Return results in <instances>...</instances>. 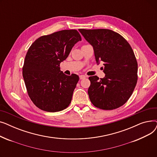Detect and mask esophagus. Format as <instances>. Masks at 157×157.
<instances>
[{
    "instance_id": "esophagus-1",
    "label": "esophagus",
    "mask_w": 157,
    "mask_h": 157,
    "mask_svg": "<svg viewBox=\"0 0 157 157\" xmlns=\"http://www.w3.org/2000/svg\"><path fill=\"white\" fill-rule=\"evenodd\" d=\"M79 78H80V79H83L86 78V76H85V75H80L79 76Z\"/></svg>"
}]
</instances>
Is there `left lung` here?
<instances>
[{"instance_id":"8db88e82","label":"left lung","mask_w":157,"mask_h":157,"mask_svg":"<svg viewBox=\"0 0 157 157\" xmlns=\"http://www.w3.org/2000/svg\"><path fill=\"white\" fill-rule=\"evenodd\" d=\"M91 44L97 63L104 62L105 77H89L88 94L96 108L113 110L129 99L137 81V62L127 40L109 29H79Z\"/></svg>"}]
</instances>
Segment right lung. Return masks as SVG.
<instances>
[{
  "label": "right lung",
  "mask_w": 157,
  "mask_h": 157,
  "mask_svg": "<svg viewBox=\"0 0 157 157\" xmlns=\"http://www.w3.org/2000/svg\"><path fill=\"white\" fill-rule=\"evenodd\" d=\"M81 40L76 30H63L39 37L29 48L23 77L29 97L40 109L54 113L69 105L79 78L65 75L60 63Z\"/></svg>",
  "instance_id": "add662e5"
}]
</instances>
